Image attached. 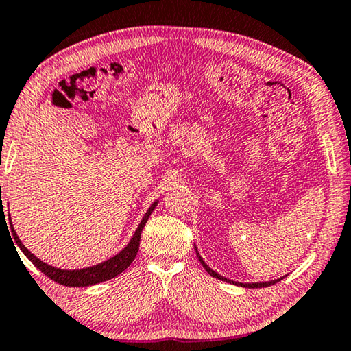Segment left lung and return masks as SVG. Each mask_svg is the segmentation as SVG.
I'll return each instance as SVG.
<instances>
[{"mask_svg":"<svg viewBox=\"0 0 351 351\" xmlns=\"http://www.w3.org/2000/svg\"><path fill=\"white\" fill-rule=\"evenodd\" d=\"M195 251H197V257H198V260L201 261V265H203V268L209 272V274L212 276V277H215V278H218V280H223V282H228V283H232V285H237V287H243V288H266V287H271V285H274V283H277V282H280L283 277H280V278H276V280H271V282H257V283H240V282H234V280H229V278H226V277H223V276H219L218 272H215L213 271L212 268H209V266L206 265V261L201 258V255H199V252H198V249H197V246H195Z\"/></svg>","mask_w":351,"mask_h":351,"instance_id":"1","label":"left lung"}]
</instances>
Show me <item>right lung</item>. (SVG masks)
I'll return each mask as SVG.
<instances>
[{"label":"right lung","instance_id":"obj_1","mask_svg":"<svg viewBox=\"0 0 351 351\" xmlns=\"http://www.w3.org/2000/svg\"><path fill=\"white\" fill-rule=\"evenodd\" d=\"M159 201L156 199L154 203L148 207V210L145 212V215L142 217L141 223L138 226V229H136V232L133 234L132 240L128 241V245L122 249L121 252L116 254L114 257H111L108 260L102 261V263L99 265H94V266H88V268H83V269H60V268H56V266H51L45 263L43 260H40L35 257V255L29 251V249L23 245L21 240L19 239V235H16L14 226H12V219H10V229H12V235H14V240H15V245L21 249V252L26 255V257L32 261V263L37 266V268L43 272L45 276H47L51 278V280H54L60 285H64V287H91V285H97V283H102L106 280H111V278L117 277L121 272L125 271L130 265H132V261L136 258V254L139 251V241H141V232L142 229H144V226L147 223L148 217L152 215V212L156 209ZM3 212V210H1Z\"/></svg>","mask_w":351,"mask_h":351}]
</instances>
